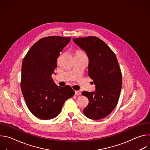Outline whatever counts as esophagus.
Returning a JSON list of instances; mask_svg holds the SVG:
<instances>
[{
  "mask_svg": "<svg viewBox=\"0 0 150 150\" xmlns=\"http://www.w3.org/2000/svg\"><path fill=\"white\" fill-rule=\"evenodd\" d=\"M75 95L80 96V95H81V92L79 91H75Z\"/></svg>",
  "mask_w": 150,
  "mask_h": 150,
  "instance_id": "esophagus-1",
  "label": "esophagus"
}]
</instances>
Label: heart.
Masks as SVG:
<instances>
[{
	"instance_id": "1",
	"label": "heart",
	"mask_w": 150,
	"mask_h": 150,
	"mask_svg": "<svg viewBox=\"0 0 150 150\" xmlns=\"http://www.w3.org/2000/svg\"><path fill=\"white\" fill-rule=\"evenodd\" d=\"M84 54L82 51L79 50H78L75 52V55H77V54Z\"/></svg>"
}]
</instances>
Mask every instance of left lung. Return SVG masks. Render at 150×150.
I'll return each mask as SVG.
<instances>
[{
    "mask_svg": "<svg viewBox=\"0 0 150 150\" xmlns=\"http://www.w3.org/2000/svg\"><path fill=\"white\" fill-rule=\"evenodd\" d=\"M73 41L88 56V75L96 87L94 92L82 93L89 100L83 112L93 120L103 119L115 108L122 88V73L116 56L98 37L77 38Z\"/></svg>",
    "mask_w": 150,
    "mask_h": 150,
    "instance_id": "8db88e82",
    "label": "left lung"
}]
</instances>
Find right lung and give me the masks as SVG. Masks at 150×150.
<instances>
[{"instance_id": "right-lung-1", "label": "right lung", "mask_w": 150, "mask_h": 150, "mask_svg": "<svg viewBox=\"0 0 150 150\" xmlns=\"http://www.w3.org/2000/svg\"><path fill=\"white\" fill-rule=\"evenodd\" d=\"M70 40V37L59 36L42 38L31 47L23 60L21 90L30 111L40 119L56 117L65 101L75 94L70 86H57L52 78L60 53Z\"/></svg>"}]
</instances>
